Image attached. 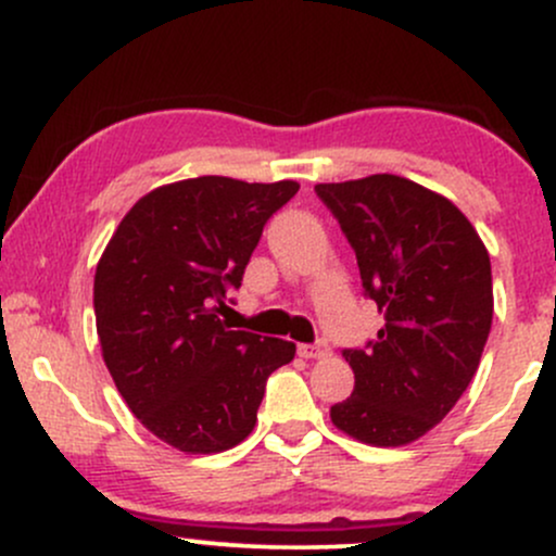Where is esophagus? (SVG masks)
<instances>
[{
  "label": "esophagus",
  "mask_w": 556,
  "mask_h": 556,
  "mask_svg": "<svg viewBox=\"0 0 556 556\" xmlns=\"http://www.w3.org/2000/svg\"><path fill=\"white\" fill-rule=\"evenodd\" d=\"M329 353H331V350H329L327 342L298 344V355H300V358H305V361H321V358H327Z\"/></svg>",
  "instance_id": "obj_1"
}]
</instances>
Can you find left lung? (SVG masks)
<instances>
[{"label": "left lung", "mask_w": 556, "mask_h": 556, "mask_svg": "<svg viewBox=\"0 0 556 556\" xmlns=\"http://www.w3.org/2000/svg\"><path fill=\"white\" fill-rule=\"evenodd\" d=\"M316 193L353 245L384 327L344 350L355 374L331 424L371 446H405L463 397L494 316L483 240L450 198L397 175L321 182Z\"/></svg>", "instance_id": "left-lung-1"}]
</instances>
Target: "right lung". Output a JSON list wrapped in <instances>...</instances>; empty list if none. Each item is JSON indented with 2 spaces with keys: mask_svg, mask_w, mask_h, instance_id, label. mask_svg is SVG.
I'll return each instance as SVG.
<instances>
[{
  "mask_svg": "<svg viewBox=\"0 0 556 556\" xmlns=\"http://www.w3.org/2000/svg\"><path fill=\"white\" fill-rule=\"evenodd\" d=\"M300 185L206 175L138 198L93 277L101 355L127 407L185 455L232 450L295 344L232 331L219 314L266 219Z\"/></svg>",
  "mask_w": 556,
  "mask_h": 556,
  "instance_id": "obj_1",
  "label": "right lung"
}]
</instances>
